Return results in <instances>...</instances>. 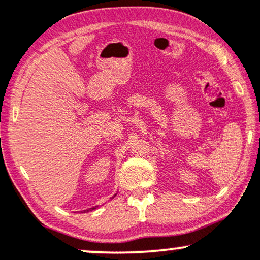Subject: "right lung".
I'll use <instances>...</instances> for the list:
<instances>
[{
  "label": "right lung",
  "mask_w": 260,
  "mask_h": 260,
  "mask_svg": "<svg viewBox=\"0 0 260 260\" xmlns=\"http://www.w3.org/2000/svg\"><path fill=\"white\" fill-rule=\"evenodd\" d=\"M116 196V194H115ZM112 198H113V197H112ZM94 209H96V208H89V209H86V210H84V213H85V211H90V210H94Z\"/></svg>",
  "instance_id": "obj_1"
}]
</instances>
